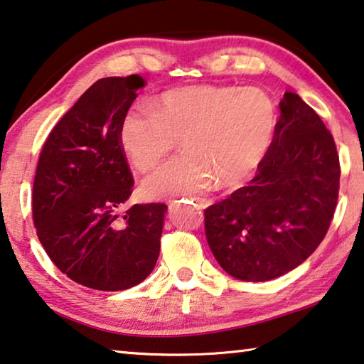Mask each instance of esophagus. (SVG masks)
<instances>
[{
    "mask_svg": "<svg viewBox=\"0 0 364 364\" xmlns=\"http://www.w3.org/2000/svg\"><path fill=\"white\" fill-rule=\"evenodd\" d=\"M196 204H198V207H200V209H205V207L210 205V200L209 199H204V198H194L193 199Z\"/></svg>",
    "mask_w": 364,
    "mask_h": 364,
    "instance_id": "esophagus-1",
    "label": "esophagus"
}]
</instances>
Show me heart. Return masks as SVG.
Listing matches in <instances>:
<instances>
[{"mask_svg":"<svg viewBox=\"0 0 364 364\" xmlns=\"http://www.w3.org/2000/svg\"><path fill=\"white\" fill-rule=\"evenodd\" d=\"M152 108L128 109L118 128L119 147L142 173L181 137L184 154L142 184L151 199L198 194L215 181L240 186L261 165L277 128L275 103L257 87L186 85L164 92Z\"/></svg>","mask_w":364,"mask_h":364,"instance_id":"obj_1","label":"heart"}]
</instances>
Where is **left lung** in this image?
<instances>
[{"label":"left lung","instance_id":"8db88e82","mask_svg":"<svg viewBox=\"0 0 364 364\" xmlns=\"http://www.w3.org/2000/svg\"><path fill=\"white\" fill-rule=\"evenodd\" d=\"M272 144L247 186L205 209L207 243L225 272L267 282L290 272L324 240L336 212V142L295 92L279 103Z\"/></svg>","mask_w":364,"mask_h":364}]
</instances>
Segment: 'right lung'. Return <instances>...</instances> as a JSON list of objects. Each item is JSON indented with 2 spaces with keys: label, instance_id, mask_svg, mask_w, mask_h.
<instances>
[{
  "label": "right lung",
  "instance_id": "right-lung-1",
  "mask_svg": "<svg viewBox=\"0 0 364 364\" xmlns=\"http://www.w3.org/2000/svg\"><path fill=\"white\" fill-rule=\"evenodd\" d=\"M144 85L139 74L97 80L38 159L32 212L40 243L63 274L94 290H128L159 259L166 205L134 204L119 218L134 181L118 128Z\"/></svg>",
  "mask_w": 364,
  "mask_h": 364
}]
</instances>
